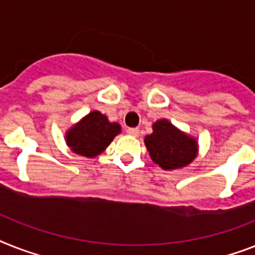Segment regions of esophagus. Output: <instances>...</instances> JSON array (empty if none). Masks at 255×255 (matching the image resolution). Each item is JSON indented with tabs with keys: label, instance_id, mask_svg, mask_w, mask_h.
Masks as SVG:
<instances>
[{
	"label": "esophagus",
	"instance_id": "obj_1",
	"mask_svg": "<svg viewBox=\"0 0 255 255\" xmlns=\"http://www.w3.org/2000/svg\"><path fill=\"white\" fill-rule=\"evenodd\" d=\"M127 133L136 137V136H138V133H140V129H138V128H127Z\"/></svg>",
	"mask_w": 255,
	"mask_h": 255
}]
</instances>
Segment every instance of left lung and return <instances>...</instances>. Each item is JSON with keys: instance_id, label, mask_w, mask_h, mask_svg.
I'll return each instance as SVG.
<instances>
[{"instance_id": "obj_1", "label": "left lung", "mask_w": 255, "mask_h": 255, "mask_svg": "<svg viewBox=\"0 0 255 255\" xmlns=\"http://www.w3.org/2000/svg\"><path fill=\"white\" fill-rule=\"evenodd\" d=\"M150 158L165 170L179 169L191 162L196 154V141L162 119L153 124V133L145 137Z\"/></svg>"}]
</instances>
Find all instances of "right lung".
<instances>
[{
	"label": "right lung",
	"mask_w": 255,
	"mask_h": 255,
	"mask_svg": "<svg viewBox=\"0 0 255 255\" xmlns=\"http://www.w3.org/2000/svg\"><path fill=\"white\" fill-rule=\"evenodd\" d=\"M121 132L118 123H110L99 111H93L67 133L68 145L84 157H95L110 145Z\"/></svg>",
	"instance_id": "1"
}]
</instances>
